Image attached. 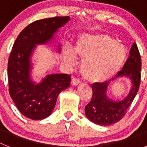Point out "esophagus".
Instances as JSON below:
<instances>
[{"mask_svg":"<svg viewBox=\"0 0 147 147\" xmlns=\"http://www.w3.org/2000/svg\"><path fill=\"white\" fill-rule=\"evenodd\" d=\"M71 84H72L74 86H76V85H80V81L79 80H77V79H76V78H74V79H72V80H71Z\"/></svg>","mask_w":147,"mask_h":147,"instance_id":"1","label":"esophagus"}]
</instances>
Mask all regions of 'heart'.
Here are the masks:
<instances>
[{"label": "heart", "instance_id": "heart-1", "mask_svg": "<svg viewBox=\"0 0 147 147\" xmlns=\"http://www.w3.org/2000/svg\"><path fill=\"white\" fill-rule=\"evenodd\" d=\"M62 52L67 64H76V57L82 60V76L93 84L105 82L117 74L127 57L125 46L105 33L82 35L76 40L74 50L65 46Z\"/></svg>", "mask_w": 147, "mask_h": 147}]
</instances>
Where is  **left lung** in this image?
Returning <instances> with one entry per match:
<instances>
[{"label": "left lung", "mask_w": 147, "mask_h": 147, "mask_svg": "<svg viewBox=\"0 0 147 147\" xmlns=\"http://www.w3.org/2000/svg\"><path fill=\"white\" fill-rule=\"evenodd\" d=\"M141 59L136 43L129 51V57L124 67L111 81L119 77H127L131 81V89L125 98L120 101L110 99L107 95L110 81L93 84L91 101L85 107V115L90 121L101 126L115 124L125 115L136 97L141 82Z\"/></svg>", "instance_id": "8db88e82"}]
</instances>
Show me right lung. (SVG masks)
I'll list each match as a JSON object with an SVG mask.
<instances>
[{"instance_id": "add662e5", "label": "right lung", "mask_w": 147, "mask_h": 147, "mask_svg": "<svg viewBox=\"0 0 147 147\" xmlns=\"http://www.w3.org/2000/svg\"><path fill=\"white\" fill-rule=\"evenodd\" d=\"M71 20L69 16L55 17L34 21L18 35L8 62L10 96L24 116L41 120L51 115L59 93L69 88L71 76L49 74L40 83L32 80V58L37 45L50 42L54 34ZM60 53V44L57 46Z\"/></svg>"}]
</instances>
